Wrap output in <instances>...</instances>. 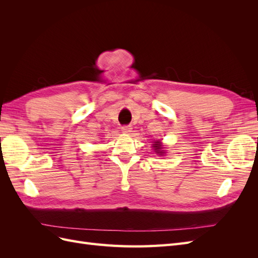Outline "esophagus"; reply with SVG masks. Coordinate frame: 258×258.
I'll return each mask as SVG.
<instances>
[{
  "instance_id": "obj_1",
  "label": "esophagus",
  "mask_w": 258,
  "mask_h": 258,
  "mask_svg": "<svg viewBox=\"0 0 258 258\" xmlns=\"http://www.w3.org/2000/svg\"><path fill=\"white\" fill-rule=\"evenodd\" d=\"M131 126H122L121 127V131L123 132V134H129V132H131Z\"/></svg>"
}]
</instances>
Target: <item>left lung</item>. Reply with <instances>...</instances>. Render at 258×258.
Here are the masks:
<instances>
[{
    "instance_id": "1",
    "label": "left lung",
    "mask_w": 258,
    "mask_h": 258,
    "mask_svg": "<svg viewBox=\"0 0 258 258\" xmlns=\"http://www.w3.org/2000/svg\"><path fill=\"white\" fill-rule=\"evenodd\" d=\"M153 145H154V148H155V152H156V153H158V154H162V152L160 151V148H161V144H160V142H159V141L155 142V144H153Z\"/></svg>"
}]
</instances>
